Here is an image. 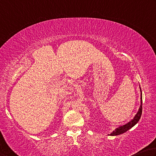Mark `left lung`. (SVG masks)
Segmentation results:
<instances>
[{
  "label": "left lung",
  "mask_w": 156,
  "mask_h": 156,
  "mask_svg": "<svg viewBox=\"0 0 156 156\" xmlns=\"http://www.w3.org/2000/svg\"><path fill=\"white\" fill-rule=\"evenodd\" d=\"M140 108H139L138 112H137V114H136V116H134V118H133L132 121H129V122H127V124L122 125V126H120L118 128H116V129L113 131L112 133H111L110 134H108L109 136H118L120 134H122V133H123L125 132H126L127 131L129 130L131 128L133 127L134 125L137 123V122L139 121V120H140L141 115H142V112H143V101H142V90H141V88L140 87Z\"/></svg>",
  "instance_id": "obj_1"
}]
</instances>
